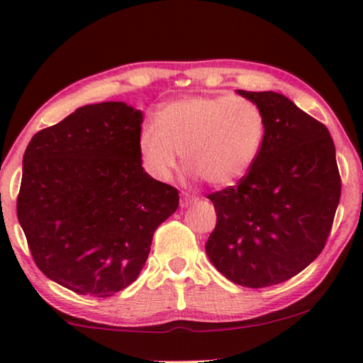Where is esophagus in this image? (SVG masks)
Instances as JSON below:
<instances>
[{
	"instance_id": "1",
	"label": "esophagus",
	"mask_w": 363,
	"mask_h": 363,
	"mask_svg": "<svg viewBox=\"0 0 363 363\" xmlns=\"http://www.w3.org/2000/svg\"><path fill=\"white\" fill-rule=\"evenodd\" d=\"M196 203H198V198H196V196H191V194H187V193L182 194V199H181V206L182 208L196 205Z\"/></svg>"
}]
</instances>
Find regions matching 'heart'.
<instances>
[{
  "label": "heart",
  "instance_id": "obj_1",
  "mask_svg": "<svg viewBox=\"0 0 363 363\" xmlns=\"http://www.w3.org/2000/svg\"><path fill=\"white\" fill-rule=\"evenodd\" d=\"M266 140L264 112L256 102L234 95L187 97L170 102L140 131V153L158 179L179 165L216 187L237 184L261 155Z\"/></svg>",
  "mask_w": 363,
  "mask_h": 363
}]
</instances>
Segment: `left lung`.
Returning a JSON list of instances; mask_svg holds the SVG:
<instances>
[{
  "mask_svg": "<svg viewBox=\"0 0 363 363\" xmlns=\"http://www.w3.org/2000/svg\"><path fill=\"white\" fill-rule=\"evenodd\" d=\"M237 94L264 112L266 140L251 172L208 194L216 225L205 245L213 266L237 285L290 280L326 245L341 196L328 128L277 91Z\"/></svg>",
  "mask_w": 363,
  "mask_h": 363,
  "instance_id": "8db88e82",
  "label": "left lung"
}]
</instances>
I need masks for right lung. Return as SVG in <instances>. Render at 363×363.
<instances>
[{
    "label": "right lung",
    "mask_w": 363,
    "mask_h": 363,
    "mask_svg": "<svg viewBox=\"0 0 363 363\" xmlns=\"http://www.w3.org/2000/svg\"><path fill=\"white\" fill-rule=\"evenodd\" d=\"M143 114L83 106L35 133L23 153L16 216L37 268L80 295L111 297L138 278L179 191L141 167Z\"/></svg>",
    "instance_id": "1"
}]
</instances>
